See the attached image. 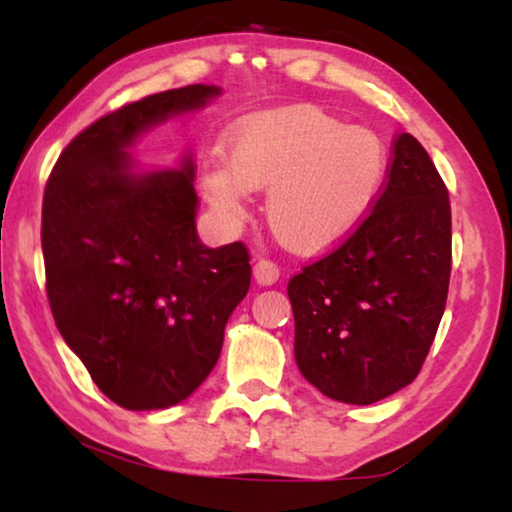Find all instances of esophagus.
Segmentation results:
<instances>
[{
	"mask_svg": "<svg viewBox=\"0 0 512 512\" xmlns=\"http://www.w3.org/2000/svg\"><path fill=\"white\" fill-rule=\"evenodd\" d=\"M279 275H282V270H279V265L275 261H270V258H258L254 263V279L258 284L263 286L275 284Z\"/></svg>",
	"mask_w": 512,
	"mask_h": 512,
	"instance_id": "1",
	"label": "esophagus"
}]
</instances>
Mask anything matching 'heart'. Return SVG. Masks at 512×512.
I'll return each instance as SVG.
<instances>
[{
    "instance_id": "b5f03b06",
    "label": "heart",
    "mask_w": 512,
    "mask_h": 512,
    "mask_svg": "<svg viewBox=\"0 0 512 512\" xmlns=\"http://www.w3.org/2000/svg\"><path fill=\"white\" fill-rule=\"evenodd\" d=\"M228 167L209 165L202 191L228 223L247 216V191H268L265 219L293 251L314 254L342 240L384 184L387 151L366 128H347L314 107L242 118L226 137Z\"/></svg>"
}]
</instances>
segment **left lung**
<instances>
[{"mask_svg": "<svg viewBox=\"0 0 512 512\" xmlns=\"http://www.w3.org/2000/svg\"><path fill=\"white\" fill-rule=\"evenodd\" d=\"M450 270L447 186L424 146L401 132L370 212L286 286L305 380L354 405L410 384L443 319Z\"/></svg>", "mask_w": 512, "mask_h": 512, "instance_id": "left-lung-1", "label": "left lung"}]
</instances>
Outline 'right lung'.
<instances>
[{
	"label": "right lung",
	"mask_w": 512,
	"mask_h": 512,
	"mask_svg": "<svg viewBox=\"0 0 512 512\" xmlns=\"http://www.w3.org/2000/svg\"><path fill=\"white\" fill-rule=\"evenodd\" d=\"M214 95L216 86L193 83L109 111L65 146L46 181L41 249L55 326L125 410L191 396L219 361L223 328L251 284L244 242H200L191 163L137 177L123 151Z\"/></svg>",
	"instance_id": "right-lung-1"
}]
</instances>
